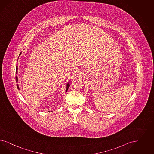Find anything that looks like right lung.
Wrapping results in <instances>:
<instances>
[{"instance_id": "1", "label": "right lung", "mask_w": 154, "mask_h": 154, "mask_svg": "<svg viewBox=\"0 0 154 154\" xmlns=\"http://www.w3.org/2000/svg\"><path fill=\"white\" fill-rule=\"evenodd\" d=\"M20 54H21V53H20ZM16 73H17V66H16ZM17 81H18V80H17V76L16 75V82H17ZM69 84H67V86H66V91H67V90H68V88H69ZM17 89H19V86H18L17 84Z\"/></svg>"}]
</instances>
